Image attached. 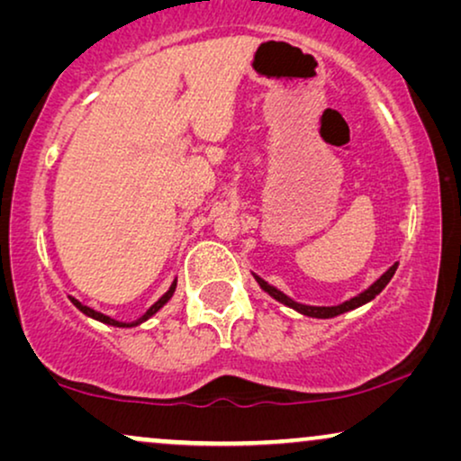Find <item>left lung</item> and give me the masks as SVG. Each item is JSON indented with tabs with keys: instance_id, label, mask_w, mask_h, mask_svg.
Returning <instances> with one entry per match:
<instances>
[{
	"instance_id": "1",
	"label": "left lung",
	"mask_w": 461,
	"mask_h": 461,
	"mask_svg": "<svg viewBox=\"0 0 461 461\" xmlns=\"http://www.w3.org/2000/svg\"><path fill=\"white\" fill-rule=\"evenodd\" d=\"M396 267H399V262H394L393 267H390V268L386 270V273H384V275L380 276V279H377V281L374 283V285L365 289L363 294H358V295H355V298L346 300V302H342V304H338V306H306V304H298V302H294L292 298H287V295L283 294V292H279V289H276V287L268 285V283L264 281V279H260V276H256V275H254V276H256V281L260 283V287L264 289V292L273 295L275 300H279L281 304H285V306H289V308H294V311H298V312H302V314H306V317H314V319H331V317H338V314H342V312L355 311V308L363 306V304H367V302L374 300L375 295L380 294L382 289L388 285V281L393 279V275L396 273Z\"/></svg>"
}]
</instances>
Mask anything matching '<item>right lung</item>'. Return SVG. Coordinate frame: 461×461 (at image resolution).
Wrapping results in <instances>:
<instances>
[{
  "mask_svg": "<svg viewBox=\"0 0 461 461\" xmlns=\"http://www.w3.org/2000/svg\"><path fill=\"white\" fill-rule=\"evenodd\" d=\"M174 292H176V281L172 283V287H169V289H167V292H166V294H163V295H161V298H159V300H157V302H155V304L149 308V311H147V314H144V317H142V319H138V321H136V323H119V321H115V319H111V317H106V314H103V312H96V311H92V308H90V306H84V304H81V302H77V300H75V298H71V302H73V304H75V306H77V308H79V311H81V312H84V314H87V317H92V319H96V321H103V323H106V325H115V327H131V325H138V323H142V321H147L149 317H153V314H155L157 311H159V308H161L163 304H166V302H167L169 298H172V295H174Z\"/></svg>",
  "mask_w": 461,
  "mask_h": 461,
  "instance_id": "add662e5",
  "label": "right lung"
}]
</instances>
